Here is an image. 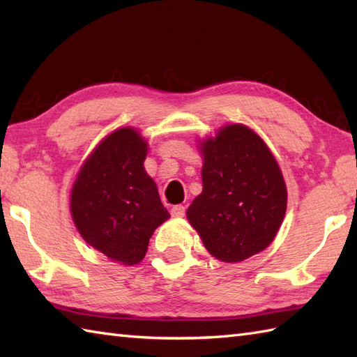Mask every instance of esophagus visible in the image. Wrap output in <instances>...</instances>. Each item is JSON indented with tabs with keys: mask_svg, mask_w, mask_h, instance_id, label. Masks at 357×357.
<instances>
[{
	"mask_svg": "<svg viewBox=\"0 0 357 357\" xmlns=\"http://www.w3.org/2000/svg\"><path fill=\"white\" fill-rule=\"evenodd\" d=\"M170 213L173 218H183L185 215V207L184 206H174L172 207Z\"/></svg>",
	"mask_w": 357,
	"mask_h": 357,
	"instance_id": "1",
	"label": "esophagus"
}]
</instances>
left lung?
Returning <instances> with one entry per match:
<instances>
[{"label":"left lung","mask_w":357,"mask_h":357,"mask_svg":"<svg viewBox=\"0 0 357 357\" xmlns=\"http://www.w3.org/2000/svg\"><path fill=\"white\" fill-rule=\"evenodd\" d=\"M202 193L188 222L216 259L241 262L275 239L287 210V187L259 136L242 124L222 127L201 142Z\"/></svg>","instance_id":"8db88e82"}]
</instances>
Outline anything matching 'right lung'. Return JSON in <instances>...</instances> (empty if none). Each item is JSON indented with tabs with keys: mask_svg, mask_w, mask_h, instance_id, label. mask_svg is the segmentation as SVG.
Instances as JSON below:
<instances>
[{
	"mask_svg": "<svg viewBox=\"0 0 357 357\" xmlns=\"http://www.w3.org/2000/svg\"><path fill=\"white\" fill-rule=\"evenodd\" d=\"M147 142L132 127L104 138L82 164L70 211L89 245L123 265L139 264L151 234L170 218L144 170Z\"/></svg>",
	"mask_w": 357,
	"mask_h": 357,
	"instance_id": "right-lung-1",
	"label": "right lung"
}]
</instances>
